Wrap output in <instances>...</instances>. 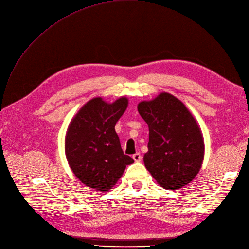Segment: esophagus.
Listing matches in <instances>:
<instances>
[{"label": "esophagus", "mask_w": 249, "mask_h": 249, "mask_svg": "<svg viewBox=\"0 0 249 249\" xmlns=\"http://www.w3.org/2000/svg\"><path fill=\"white\" fill-rule=\"evenodd\" d=\"M133 158H134V160H135L136 162H140L141 159H142V156H141L140 153L137 152V153H135V154L133 155Z\"/></svg>", "instance_id": "obj_1"}]
</instances>
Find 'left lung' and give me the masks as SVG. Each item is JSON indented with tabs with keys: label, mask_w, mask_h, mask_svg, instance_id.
<instances>
[{
	"label": "left lung",
	"mask_w": 249,
	"mask_h": 249,
	"mask_svg": "<svg viewBox=\"0 0 249 249\" xmlns=\"http://www.w3.org/2000/svg\"><path fill=\"white\" fill-rule=\"evenodd\" d=\"M138 111L149 127L147 170L164 189L176 190L190 183L204 157L203 137L193 115L168 93L140 102Z\"/></svg>",
	"instance_id": "1"
}]
</instances>
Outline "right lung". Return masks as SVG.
Instances as JSON below:
<instances>
[{
    "label": "right lung",
    "instance_id": "obj_1",
    "mask_svg": "<svg viewBox=\"0 0 249 249\" xmlns=\"http://www.w3.org/2000/svg\"><path fill=\"white\" fill-rule=\"evenodd\" d=\"M127 107L122 97L111 104L94 98L85 104L68 126L65 154L69 166L86 186L108 191L134 159L123 151L115 124Z\"/></svg>",
    "mask_w": 249,
    "mask_h": 249
}]
</instances>
